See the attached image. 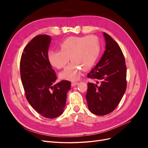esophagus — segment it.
I'll use <instances>...</instances> for the list:
<instances>
[{"instance_id": "1", "label": "esophagus", "mask_w": 148, "mask_h": 148, "mask_svg": "<svg viewBox=\"0 0 148 148\" xmlns=\"http://www.w3.org/2000/svg\"><path fill=\"white\" fill-rule=\"evenodd\" d=\"M78 84V82H72L71 83V86H76V85H77Z\"/></svg>"}]
</instances>
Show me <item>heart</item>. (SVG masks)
<instances>
[{
	"instance_id": "1",
	"label": "heart",
	"mask_w": 148,
	"mask_h": 148,
	"mask_svg": "<svg viewBox=\"0 0 148 148\" xmlns=\"http://www.w3.org/2000/svg\"><path fill=\"white\" fill-rule=\"evenodd\" d=\"M60 51H49L47 57L51 64L58 69H63L70 60L72 62L60 73L62 78L77 80L82 69L87 70L95 64L101 52V42L95 36L65 39L60 44Z\"/></svg>"
}]
</instances>
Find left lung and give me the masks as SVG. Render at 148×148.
<instances>
[{"instance_id": "1", "label": "left lung", "mask_w": 148, "mask_h": 148, "mask_svg": "<svg viewBox=\"0 0 148 148\" xmlns=\"http://www.w3.org/2000/svg\"><path fill=\"white\" fill-rule=\"evenodd\" d=\"M106 51L88 78L96 82L88 83L86 99L91 113L105 115L112 112L127 89V66L120 46L109 34L104 33Z\"/></svg>"}]
</instances>
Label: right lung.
<instances>
[{
	"instance_id": "right-lung-1",
	"label": "right lung",
	"mask_w": 148,
	"mask_h": 148,
	"mask_svg": "<svg viewBox=\"0 0 148 148\" xmlns=\"http://www.w3.org/2000/svg\"><path fill=\"white\" fill-rule=\"evenodd\" d=\"M51 38L46 34L36 36L22 53L20 68L26 99L44 117L54 119L64 111L66 94L71 83L57 76L47 57Z\"/></svg>"
}]
</instances>
